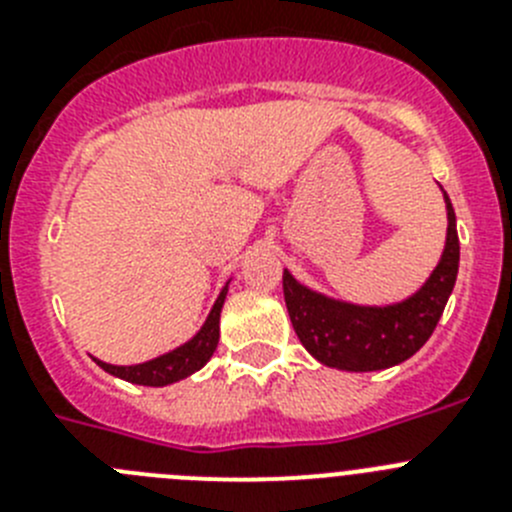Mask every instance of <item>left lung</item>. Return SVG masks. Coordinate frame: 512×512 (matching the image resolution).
Masks as SVG:
<instances>
[{
	"instance_id": "obj_1",
	"label": "left lung",
	"mask_w": 512,
	"mask_h": 512,
	"mask_svg": "<svg viewBox=\"0 0 512 512\" xmlns=\"http://www.w3.org/2000/svg\"><path fill=\"white\" fill-rule=\"evenodd\" d=\"M443 197L449 212L446 248L431 279L405 302L387 307L346 305L315 295L284 271V302L292 328L320 364L343 372H377L410 359L431 338L459 271L456 215L449 194Z\"/></svg>"
}]
</instances>
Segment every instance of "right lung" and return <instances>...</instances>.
<instances>
[{
  "label": "right lung",
  "mask_w": 512,
  "mask_h": 512,
  "mask_svg": "<svg viewBox=\"0 0 512 512\" xmlns=\"http://www.w3.org/2000/svg\"><path fill=\"white\" fill-rule=\"evenodd\" d=\"M225 295H228V287L220 292L215 307L210 310V318L205 320L202 330L189 343L179 346L171 354L158 356V359L146 361V364H135V366H112L104 364V361H97L104 372L115 374V377L125 379V382L143 384V387H164V384L179 382V379L189 377L197 369L210 361V356L215 354L217 338H220V310H223Z\"/></svg>",
  "instance_id": "obj_1"
}]
</instances>
